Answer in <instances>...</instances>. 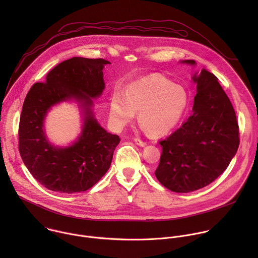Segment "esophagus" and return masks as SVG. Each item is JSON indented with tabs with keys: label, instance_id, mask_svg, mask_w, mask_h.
Segmentation results:
<instances>
[{
	"label": "esophagus",
	"instance_id": "34e87169",
	"mask_svg": "<svg viewBox=\"0 0 258 258\" xmlns=\"http://www.w3.org/2000/svg\"><path fill=\"white\" fill-rule=\"evenodd\" d=\"M134 141H135V143H136L137 145H139V146H141V147H144V146L147 145L146 142H144L143 140H141V139H139V138H135Z\"/></svg>",
	"mask_w": 258,
	"mask_h": 258
}]
</instances>
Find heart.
<instances>
[{
    "label": "heart",
    "mask_w": 258,
    "mask_h": 258,
    "mask_svg": "<svg viewBox=\"0 0 258 258\" xmlns=\"http://www.w3.org/2000/svg\"><path fill=\"white\" fill-rule=\"evenodd\" d=\"M189 103L187 91L162 77H152L131 84L125 93L116 89L110 98L109 118L121 130L139 111V122L151 135L159 136L173 128Z\"/></svg>",
    "instance_id": "obj_1"
}]
</instances>
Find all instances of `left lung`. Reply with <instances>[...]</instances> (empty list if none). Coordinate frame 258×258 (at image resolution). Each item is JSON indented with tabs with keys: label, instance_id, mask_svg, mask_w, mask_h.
I'll return each instance as SVG.
<instances>
[{
	"label": "left lung",
	"instance_id": "1",
	"mask_svg": "<svg viewBox=\"0 0 258 258\" xmlns=\"http://www.w3.org/2000/svg\"><path fill=\"white\" fill-rule=\"evenodd\" d=\"M181 63L195 65L194 60ZM197 85L193 115L160 141V162L155 175L162 186L176 193L206 187L222 174L237 153L239 125L233 105L217 78L206 69L195 73Z\"/></svg>",
	"mask_w": 258,
	"mask_h": 258
}]
</instances>
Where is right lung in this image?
Masks as SVG:
<instances>
[{"label":"right lung","mask_w":258,"mask_h":258,"mask_svg":"<svg viewBox=\"0 0 258 258\" xmlns=\"http://www.w3.org/2000/svg\"><path fill=\"white\" fill-rule=\"evenodd\" d=\"M104 59L73 57L54 67L46 83L34 84L26 95L19 121V153L32 176L47 189L79 193L92 188L111 165L120 139L107 133L92 111L93 99L105 88ZM77 99L84 114L81 136L68 147H55L46 139L43 120L50 107Z\"/></svg>","instance_id":"1"}]
</instances>
